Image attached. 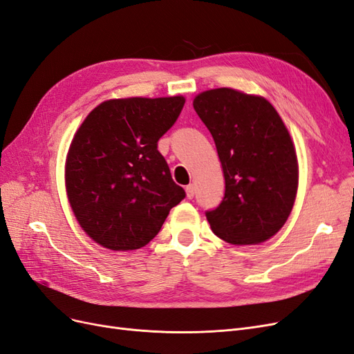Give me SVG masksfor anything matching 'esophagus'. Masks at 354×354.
<instances>
[{
    "label": "esophagus",
    "instance_id": "obj_1",
    "mask_svg": "<svg viewBox=\"0 0 354 354\" xmlns=\"http://www.w3.org/2000/svg\"><path fill=\"white\" fill-rule=\"evenodd\" d=\"M186 195L189 199H192L195 196V186L194 185H187L186 186Z\"/></svg>",
    "mask_w": 354,
    "mask_h": 354
}]
</instances>
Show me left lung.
Segmentation results:
<instances>
[{"instance_id": "obj_1", "label": "left lung", "mask_w": 354, "mask_h": 354, "mask_svg": "<svg viewBox=\"0 0 354 354\" xmlns=\"http://www.w3.org/2000/svg\"><path fill=\"white\" fill-rule=\"evenodd\" d=\"M194 108L209 130L226 192L205 216L232 245L261 243L281 230L298 187L295 149L273 106L259 95L216 88L196 95Z\"/></svg>"}]
</instances>
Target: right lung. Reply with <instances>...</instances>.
<instances>
[{"instance_id": "add662e5", "label": "right lung", "mask_w": 354, "mask_h": 354, "mask_svg": "<svg viewBox=\"0 0 354 354\" xmlns=\"http://www.w3.org/2000/svg\"><path fill=\"white\" fill-rule=\"evenodd\" d=\"M183 106L181 95L108 100L75 134L65 176L69 203L84 232L104 248H142L186 198L158 151Z\"/></svg>"}]
</instances>
